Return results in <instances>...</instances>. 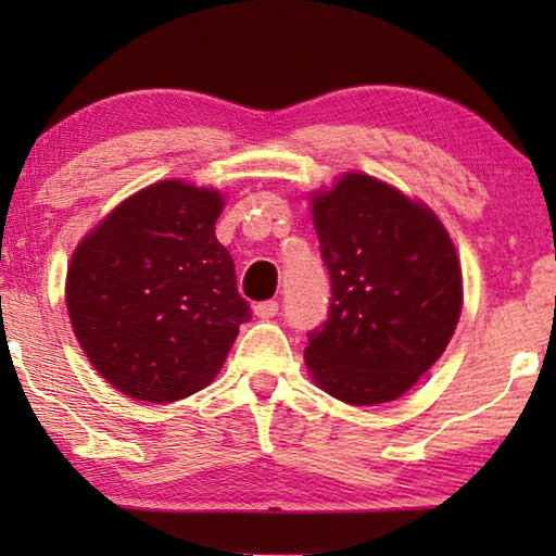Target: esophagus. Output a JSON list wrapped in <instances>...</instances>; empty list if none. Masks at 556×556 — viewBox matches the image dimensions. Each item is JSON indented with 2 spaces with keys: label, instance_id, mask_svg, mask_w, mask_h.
I'll return each mask as SVG.
<instances>
[{
  "label": "esophagus",
  "instance_id": "obj_1",
  "mask_svg": "<svg viewBox=\"0 0 556 556\" xmlns=\"http://www.w3.org/2000/svg\"><path fill=\"white\" fill-rule=\"evenodd\" d=\"M277 312H279V304L275 299H267V301H260V304H255V316H260V318H271V316H277Z\"/></svg>",
  "mask_w": 556,
  "mask_h": 556
}]
</instances>
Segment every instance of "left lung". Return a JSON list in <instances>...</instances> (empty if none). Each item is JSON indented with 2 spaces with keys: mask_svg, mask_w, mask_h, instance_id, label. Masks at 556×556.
<instances>
[{
  "mask_svg": "<svg viewBox=\"0 0 556 556\" xmlns=\"http://www.w3.org/2000/svg\"><path fill=\"white\" fill-rule=\"evenodd\" d=\"M314 228L331 277L324 326L306 365L331 397L365 407L407 392L454 336L460 267L427 205L363 174L314 199Z\"/></svg>",
  "mask_w": 556,
  "mask_h": 556,
  "instance_id": "obj_1",
  "label": "left lung"
}]
</instances>
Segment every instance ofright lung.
Here are the masks:
<instances>
[{"label": "right lung", "mask_w": 556, "mask_h": 556, "mask_svg": "<svg viewBox=\"0 0 556 556\" xmlns=\"http://www.w3.org/2000/svg\"><path fill=\"white\" fill-rule=\"evenodd\" d=\"M220 193L162 181L131 195L78 244L65 304L96 370L129 397L166 404L203 390L250 304L215 238Z\"/></svg>", "instance_id": "1"}]
</instances>
